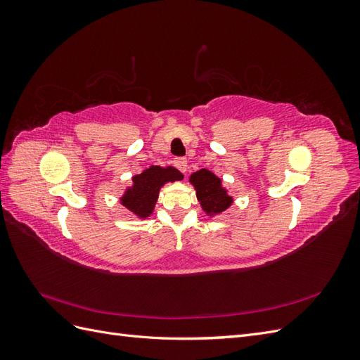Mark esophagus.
Wrapping results in <instances>:
<instances>
[{
  "mask_svg": "<svg viewBox=\"0 0 360 360\" xmlns=\"http://www.w3.org/2000/svg\"><path fill=\"white\" fill-rule=\"evenodd\" d=\"M174 163H176V168L181 172H186L189 165H188V159L186 158H177L176 160H174Z\"/></svg>",
  "mask_w": 360,
  "mask_h": 360,
  "instance_id": "obj_1",
  "label": "esophagus"
}]
</instances>
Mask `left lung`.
<instances>
[{
  "label": "left lung",
  "mask_w": 360,
  "mask_h": 360,
  "mask_svg": "<svg viewBox=\"0 0 360 360\" xmlns=\"http://www.w3.org/2000/svg\"><path fill=\"white\" fill-rule=\"evenodd\" d=\"M191 183L197 191V198L207 214L222 213L231 205L233 198L222 188V180L209 169H200L191 176Z\"/></svg>",
  "instance_id": "left-lung-1"
}]
</instances>
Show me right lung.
Returning a JSON list of instances; mask_svg holds the SVG:
<instances>
[{"mask_svg":"<svg viewBox=\"0 0 360 360\" xmlns=\"http://www.w3.org/2000/svg\"><path fill=\"white\" fill-rule=\"evenodd\" d=\"M183 174L172 167H150L132 179L134 184L126 189L122 204L138 217H148L153 213L159 191L168 181L181 180Z\"/></svg>","mask_w":360,"mask_h":360,"instance_id":"1","label":"right lung"}]
</instances>
